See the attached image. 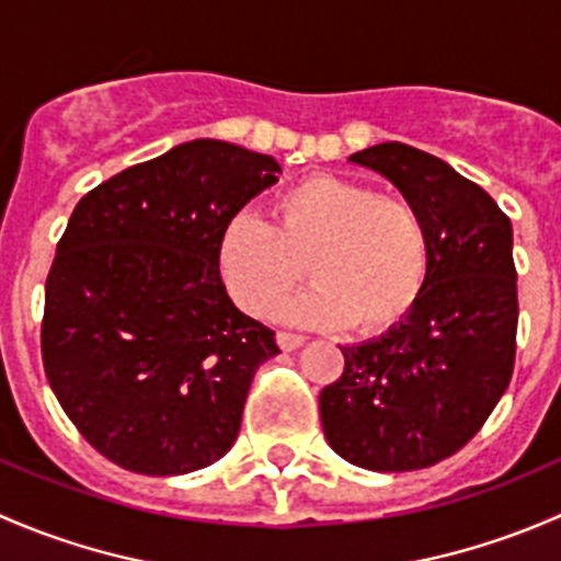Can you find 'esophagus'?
<instances>
[{"label": "esophagus", "mask_w": 561, "mask_h": 561, "mask_svg": "<svg viewBox=\"0 0 561 561\" xmlns=\"http://www.w3.org/2000/svg\"><path fill=\"white\" fill-rule=\"evenodd\" d=\"M276 344H279V347L285 350V353H290V350L301 347V344H304V336H301V333L279 331V333H276Z\"/></svg>", "instance_id": "esophagus-1"}]
</instances>
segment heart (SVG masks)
Segmentation results:
<instances>
[{"instance_id":"heart-1","label":"heart","mask_w":561,"mask_h":561,"mask_svg":"<svg viewBox=\"0 0 561 561\" xmlns=\"http://www.w3.org/2000/svg\"><path fill=\"white\" fill-rule=\"evenodd\" d=\"M271 214L274 225L239 211L219 230V276L241 312L268 317L304 263L314 285L287 304V320L375 333L412 312L426 285L428 233L407 197L309 175L282 190Z\"/></svg>"}]
</instances>
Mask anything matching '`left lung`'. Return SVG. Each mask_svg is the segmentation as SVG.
I'll list each match as a JSON object with an SVG mask.
<instances>
[{"label": "left lung", "mask_w": 561, "mask_h": 561, "mask_svg": "<svg viewBox=\"0 0 561 561\" xmlns=\"http://www.w3.org/2000/svg\"><path fill=\"white\" fill-rule=\"evenodd\" d=\"M421 211L428 274L412 312L380 339L339 347L322 388L328 445L371 472H410L461 450L511 386L518 293L513 228L494 197L439 157L380 144L350 157Z\"/></svg>", "instance_id": "8db88e82"}]
</instances>
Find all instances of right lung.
I'll return each mask as SVG.
<instances>
[{
	"mask_svg": "<svg viewBox=\"0 0 561 561\" xmlns=\"http://www.w3.org/2000/svg\"><path fill=\"white\" fill-rule=\"evenodd\" d=\"M279 162L197 138L78 201L45 279L43 366L61 410L107 461L186 474L233 448L274 331L230 301L219 230Z\"/></svg>",
	"mask_w": 561,
	"mask_h": 561,
	"instance_id": "add662e5",
	"label": "right lung"
}]
</instances>
